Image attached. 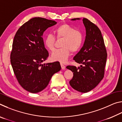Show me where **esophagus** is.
<instances>
[{
	"instance_id": "1",
	"label": "esophagus",
	"mask_w": 122,
	"mask_h": 122,
	"mask_svg": "<svg viewBox=\"0 0 122 122\" xmlns=\"http://www.w3.org/2000/svg\"><path fill=\"white\" fill-rule=\"evenodd\" d=\"M60 65H61V67L62 69H65L66 68V66L64 65L62 63H60Z\"/></svg>"
}]
</instances>
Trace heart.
Segmentation results:
<instances>
[{
  "label": "heart",
  "instance_id": "obj_1",
  "mask_svg": "<svg viewBox=\"0 0 122 122\" xmlns=\"http://www.w3.org/2000/svg\"><path fill=\"white\" fill-rule=\"evenodd\" d=\"M57 39L63 38L61 42L62 48L57 49L51 54V59L53 61L65 62L72 52H76L81 48L83 41V36L80 30L67 24H63L57 27L54 30ZM55 36L51 34L46 35L44 39L45 46L49 51L55 49Z\"/></svg>",
  "mask_w": 122,
  "mask_h": 122
}]
</instances>
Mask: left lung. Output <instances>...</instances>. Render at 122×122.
Returning a JSON list of instances; mask_svg holds the SVG:
<instances>
[{
  "mask_svg": "<svg viewBox=\"0 0 122 122\" xmlns=\"http://www.w3.org/2000/svg\"><path fill=\"white\" fill-rule=\"evenodd\" d=\"M76 19H80L72 20ZM83 22L86 30L85 41L73 59L82 65L78 68L74 66H68L66 68L73 73L70 85L74 89L85 93L96 87L104 77L107 53L99 28L86 18H83Z\"/></svg>",
  "mask_w": 122,
  "mask_h": 122,
  "instance_id": "1",
  "label": "left lung"
}]
</instances>
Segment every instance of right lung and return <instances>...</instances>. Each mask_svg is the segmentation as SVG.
I'll use <instances>...</instances> for the list:
<instances>
[{
  "mask_svg": "<svg viewBox=\"0 0 122 122\" xmlns=\"http://www.w3.org/2000/svg\"><path fill=\"white\" fill-rule=\"evenodd\" d=\"M56 24L54 20L33 18L22 25L14 36L10 56L12 68L20 86L32 93L44 90L61 68L58 61L42 64L49 56L43 33Z\"/></svg>",
  "mask_w": 122,
  "mask_h": 122,
  "instance_id": "add662e5",
  "label": "right lung"
}]
</instances>
